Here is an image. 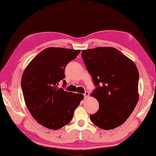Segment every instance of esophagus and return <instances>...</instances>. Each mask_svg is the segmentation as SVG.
Segmentation results:
<instances>
[{
  "instance_id": "esophagus-1",
  "label": "esophagus",
  "mask_w": 156,
  "mask_h": 156,
  "mask_svg": "<svg viewBox=\"0 0 156 156\" xmlns=\"http://www.w3.org/2000/svg\"><path fill=\"white\" fill-rule=\"evenodd\" d=\"M83 96H84V98H87L89 96V92L88 91H85V93L83 94Z\"/></svg>"
}]
</instances>
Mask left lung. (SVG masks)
<instances>
[{
    "mask_svg": "<svg viewBox=\"0 0 156 156\" xmlns=\"http://www.w3.org/2000/svg\"><path fill=\"white\" fill-rule=\"evenodd\" d=\"M82 57L95 86L91 95L99 102L91 121L104 130L122 125L138 101L136 66L113 47L83 50Z\"/></svg>",
    "mask_w": 156,
    "mask_h": 156,
    "instance_id": "8db88e82",
    "label": "left lung"
}]
</instances>
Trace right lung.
Returning <instances> with one entry per match:
<instances>
[{"instance_id": "right-lung-1", "label": "right lung", "mask_w": 156, "mask_h": 156, "mask_svg": "<svg viewBox=\"0 0 156 156\" xmlns=\"http://www.w3.org/2000/svg\"><path fill=\"white\" fill-rule=\"evenodd\" d=\"M80 50L49 47L43 50L23 72L21 86L26 105L33 117L47 129L57 130L69 124L83 95L65 91V69Z\"/></svg>"}]
</instances>
